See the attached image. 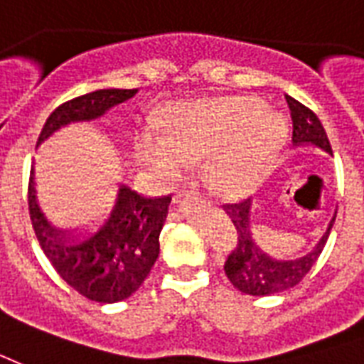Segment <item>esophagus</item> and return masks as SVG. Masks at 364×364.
Here are the masks:
<instances>
[{
    "label": "esophagus",
    "instance_id": "34e87169",
    "mask_svg": "<svg viewBox=\"0 0 364 364\" xmlns=\"http://www.w3.org/2000/svg\"><path fill=\"white\" fill-rule=\"evenodd\" d=\"M186 200H201L200 192H196V190H188V188H180L178 192L174 193V201L178 203V201H186Z\"/></svg>",
    "mask_w": 364,
    "mask_h": 364
}]
</instances>
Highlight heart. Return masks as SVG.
I'll list each match as a JSON object with an SVG mask.
<instances>
[{
  "label": "heart",
  "instance_id": "b5f03b06",
  "mask_svg": "<svg viewBox=\"0 0 364 364\" xmlns=\"http://www.w3.org/2000/svg\"><path fill=\"white\" fill-rule=\"evenodd\" d=\"M287 141V120L254 97L182 102L166 110L163 137L141 134L135 156L164 178L184 164L205 161V178L217 192L238 196L269 174Z\"/></svg>",
  "mask_w": 364,
  "mask_h": 364
}]
</instances>
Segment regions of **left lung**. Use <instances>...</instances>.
I'll use <instances>...</instances> for the list:
<instances>
[{"instance_id": "8db88e82", "label": "left lung", "mask_w": 364, "mask_h": 364, "mask_svg": "<svg viewBox=\"0 0 364 364\" xmlns=\"http://www.w3.org/2000/svg\"><path fill=\"white\" fill-rule=\"evenodd\" d=\"M287 105L291 108L293 118V143L294 145H316L326 153L331 155V145L322 122L310 108L301 105L293 97H287ZM250 205L252 200H240L235 203H223L225 213L229 215L230 221L237 230V246L229 252L225 259V273L229 281L246 294L254 296H267V294L283 293L287 289L299 285L302 277L316 264L318 256L322 254L326 240L330 237V230L336 221V215L330 221L326 235L314 246V250L299 259H273L266 252L259 250L254 242L250 232Z\"/></svg>"}]
</instances>
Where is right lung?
<instances>
[{
  "instance_id": "add662e5",
  "label": "right lung",
  "mask_w": 364,
  "mask_h": 364,
  "mask_svg": "<svg viewBox=\"0 0 364 364\" xmlns=\"http://www.w3.org/2000/svg\"><path fill=\"white\" fill-rule=\"evenodd\" d=\"M137 89H100L68 100L48 116L36 147L71 122L100 118L106 110L132 98ZM171 196L145 198L120 186L108 221L89 238H73L55 229L38 208L34 171L28 180V213L34 235L58 275L79 294L97 302H118L141 287L159 258V235L168 213Z\"/></svg>"
}]
</instances>
